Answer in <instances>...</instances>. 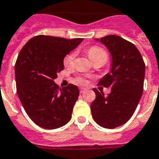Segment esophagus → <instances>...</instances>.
<instances>
[{"label":"esophagus","instance_id":"obj_1","mask_svg":"<svg viewBox=\"0 0 159 159\" xmlns=\"http://www.w3.org/2000/svg\"><path fill=\"white\" fill-rule=\"evenodd\" d=\"M86 91V88H83V87H81V88L79 89L80 93H83L84 91Z\"/></svg>","mask_w":159,"mask_h":159}]
</instances>
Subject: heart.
<instances>
[{
  "mask_svg": "<svg viewBox=\"0 0 159 159\" xmlns=\"http://www.w3.org/2000/svg\"><path fill=\"white\" fill-rule=\"evenodd\" d=\"M88 55L89 57L91 58V59L93 62L96 61V60H104L106 62L108 59V53L106 52V50H104L103 48L100 47V46H92L88 50ZM76 58V53L71 52L70 54H68L66 57L64 59V64L65 66H72L74 64ZM75 82L79 84H86L87 81H86V77L84 76H77L75 78Z\"/></svg>",
  "mask_w": 159,
  "mask_h": 159,
  "instance_id": "b5f03b06",
  "label": "heart"
}]
</instances>
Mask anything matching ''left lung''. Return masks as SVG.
<instances>
[{"label": "left lung", "mask_w": 159, "mask_h": 159, "mask_svg": "<svg viewBox=\"0 0 159 159\" xmlns=\"http://www.w3.org/2000/svg\"><path fill=\"white\" fill-rule=\"evenodd\" d=\"M100 42L110 51L113 66L98 85L110 87L111 92L104 96L93 89L91 114L97 124L113 129L126 123L135 111L144 90L145 64L135 45L119 36L109 35Z\"/></svg>", "instance_id": "8db88e82"}]
</instances>
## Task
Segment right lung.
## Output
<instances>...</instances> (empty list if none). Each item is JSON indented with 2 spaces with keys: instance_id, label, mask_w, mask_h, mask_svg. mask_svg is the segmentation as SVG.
Returning a JSON list of instances; mask_svg holds the SVG:
<instances>
[{
  "instance_id": "add662e5",
  "label": "right lung",
  "mask_w": 159,
  "mask_h": 159,
  "mask_svg": "<svg viewBox=\"0 0 159 159\" xmlns=\"http://www.w3.org/2000/svg\"><path fill=\"white\" fill-rule=\"evenodd\" d=\"M82 40L38 35L31 38L18 55L17 94L28 117L42 128H59L72 117L78 88L73 84L59 88L54 79L64 69V57Z\"/></svg>"
}]
</instances>
